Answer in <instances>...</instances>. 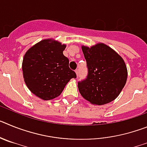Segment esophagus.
Wrapping results in <instances>:
<instances>
[{"label":"esophagus","instance_id":"1","mask_svg":"<svg viewBox=\"0 0 147 147\" xmlns=\"http://www.w3.org/2000/svg\"><path fill=\"white\" fill-rule=\"evenodd\" d=\"M75 72H76V76H79V74H80V71H79V69H76V71H75Z\"/></svg>","mask_w":147,"mask_h":147}]
</instances>
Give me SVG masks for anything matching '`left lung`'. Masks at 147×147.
<instances>
[{
  "label": "left lung",
  "instance_id": "1",
  "mask_svg": "<svg viewBox=\"0 0 147 147\" xmlns=\"http://www.w3.org/2000/svg\"><path fill=\"white\" fill-rule=\"evenodd\" d=\"M86 59L88 76L78 82L80 93L93 105H102L118 97L127 82L124 59L107 45L82 46Z\"/></svg>",
  "mask_w": 147,
  "mask_h": 147
}]
</instances>
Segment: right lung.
I'll list each match as a JSON object with an SVG mask.
<instances>
[{
  "instance_id": "obj_1",
  "label": "right lung",
  "mask_w": 147,
  "mask_h": 147,
  "mask_svg": "<svg viewBox=\"0 0 147 147\" xmlns=\"http://www.w3.org/2000/svg\"><path fill=\"white\" fill-rule=\"evenodd\" d=\"M66 45L52 39L41 40L30 48L22 64L26 85L32 93L43 100L59 96L67 83L76 78L63 54Z\"/></svg>"
}]
</instances>
